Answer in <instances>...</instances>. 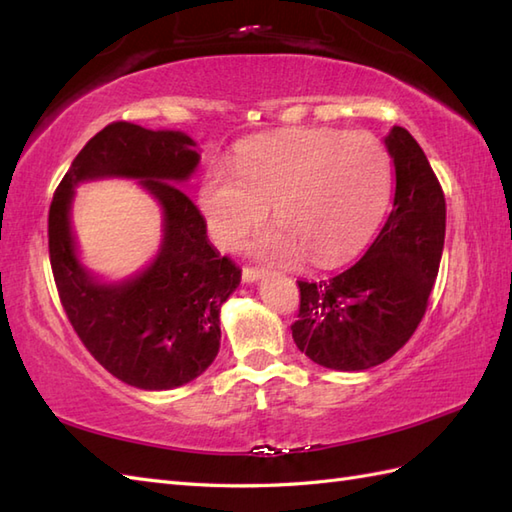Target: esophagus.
Segmentation results:
<instances>
[{
	"label": "esophagus",
	"mask_w": 512,
	"mask_h": 512,
	"mask_svg": "<svg viewBox=\"0 0 512 512\" xmlns=\"http://www.w3.org/2000/svg\"><path fill=\"white\" fill-rule=\"evenodd\" d=\"M264 277V270L262 268H253V266H246L242 270V279L246 281V284H253V281L262 279Z\"/></svg>",
	"instance_id": "esophagus-1"
}]
</instances>
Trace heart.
Instances as JSON below:
<instances>
[{
	"label": "heart",
	"instance_id": "b5f03b06",
	"mask_svg": "<svg viewBox=\"0 0 512 512\" xmlns=\"http://www.w3.org/2000/svg\"><path fill=\"white\" fill-rule=\"evenodd\" d=\"M391 187L389 158L367 134L301 129L248 143L235 165L206 169L198 204L217 246L235 250L266 222H279L259 253L279 264L328 266L350 257L374 233Z\"/></svg>",
	"mask_w": 512,
	"mask_h": 512
}]
</instances>
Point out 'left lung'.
Segmentation results:
<instances>
[{"instance_id": "1", "label": "left lung", "mask_w": 512, "mask_h": 512, "mask_svg": "<svg viewBox=\"0 0 512 512\" xmlns=\"http://www.w3.org/2000/svg\"><path fill=\"white\" fill-rule=\"evenodd\" d=\"M394 158L391 213L367 253L343 273L297 281L292 339L314 363L361 372L394 356L416 332L436 284L447 202L422 147L405 127L385 138Z\"/></svg>"}]
</instances>
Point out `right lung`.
Segmentation results:
<instances>
[{
	"label": "right lung",
	"instance_id": "right-lung-1",
	"mask_svg": "<svg viewBox=\"0 0 512 512\" xmlns=\"http://www.w3.org/2000/svg\"><path fill=\"white\" fill-rule=\"evenodd\" d=\"M198 160L187 134L116 121L85 143L50 204L48 248L61 306L96 361L138 389L180 387L215 361L220 308L242 279V268L209 244L204 217L178 187ZM107 175L140 179L166 213L155 264L123 285H101L78 264L69 228L75 184Z\"/></svg>",
	"mask_w": 512,
	"mask_h": 512
}]
</instances>
